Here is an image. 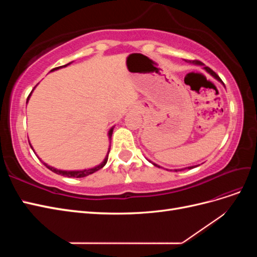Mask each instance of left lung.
I'll return each mask as SVG.
<instances>
[{"mask_svg": "<svg viewBox=\"0 0 257 257\" xmlns=\"http://www.w3.org/2000/svg\"><path fill=\"white\" fill-rule=\"evenodd\" d=\"M189 62H192V63H194V64H199V65L201 64V62H200V61H198V60H189ZM205 69H206V71H207L208 73L211 74V75L214 77L215 79H217V80H219V81H222V80H221V78H220V77L217 76V75H216V74H215V73L212 71L211 68H210V67H205ZM153 165H154V166H158L157 164H154V163H153ZM189 168L191 169V168H193V167H189Z\"/></svg>", "mask_w": 257, "mask_h": 257, "instance_id": "8db88e82", "label": "left lung"}]
</instances>
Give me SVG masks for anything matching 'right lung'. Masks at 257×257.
<instances>
[{"mask_svg":"<svg viewBox=\"0 0 257 257\" xmlns=\"http://www.w3.org/2000/svg\"><path fill=\"white\" fill-rule=\"evenodd\" d=\"M66 65H67V64H66ZM66 65H63V66H66ZM60 67H62V66H59V67L53 68V69H51V71H54V69H58V68H60ZM30 95H31V93H30L29 96H28V99H29ZM111 135H112V128L109 131V137H111ZM30 146H31V145H30ZM31 148H32V147H31ZM109 151H110V150H109ZM109 151H108V153H107V157L105 158V160H104V162L102 163V164L98 165V166H96V167H94V168H90V169H85V170H77V172H65V170H59V169L53 168V167H51V166H49V165L46 164V163H44V162H43V164H44L46 167H47L48 169H50L51 172H53L54 174H58V175L64 176V177H68V178H82V177L89 176V175H91V174H93V173L97 172V170H99L100 168H103V167L106 165V163H107V160H108V154H109Z\"/></svg>","mask_w":257,"mask_h":257,"instance_id":"obj_1","label":"right lung"}]
</instances>
